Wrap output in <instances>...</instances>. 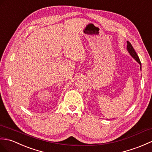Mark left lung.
Returning a JSON list of instances; mask_svg holds the SVG:
<instances>
[{
    "mask_svg": "<svg viewBox=\"0 0 152 152\" xmlns=\"http://www.w3.org/2000/svg\"><path fill=\"white\" fill-rule=\"evenodd\" d=\"M127 50L128 53H129V55L133 57V58L136 60V61L140 65V70H141V62L140 61V59L139 58V56H138L137 54L136 53L135 50H134V49H133V46L131 45V43L129 42H127Z\"/></svg>",
    "mask_w": 152,
    "mask_h": 152,
    "instance_id": "1",
    "label": "left lung"
}]
</instances>
